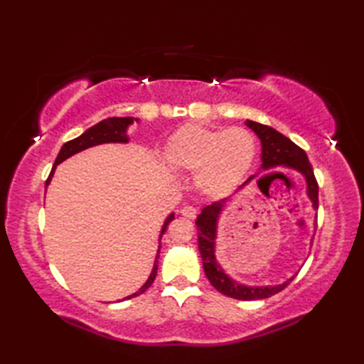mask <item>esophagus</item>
<instances>
[{"instance_id":"1","label":"esophagus","mask_w":364,"mask_h":364,"mask_svg":"<svg viewBox=\"0 0 364 364\" xmlns=\"http://www.w3.org/2000/svg\"><path fill=\"white\" fill-rule=\"evenodd\" d=\"M180 213H181V215H184V218H188V219H196V215H197V210H196L194 206H191V205L183 206L181 210H180Z\"/></svg>"}]
</instances>
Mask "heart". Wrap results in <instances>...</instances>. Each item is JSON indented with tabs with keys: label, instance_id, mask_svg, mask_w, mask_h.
I'll list each match as a JSON object with an SVG mask.
<instances>
[{
	"label": "heart",
	"instance_id": "1",
	"mask_svg": "<svg viewBox=\"0 0 364 364\" xmlns=\"http://www.w3.org/2000/svg\"><path fill=\"white\" fill-rule=\"evenodd\" d=\"M257 153V139L249 129L188 123L168 137L164 156L172 168L196 172L197 188L215 198L242 183Z\"/></svg>",
	"mask_w": 364,
	"mask_h": 364
}]
</instances>
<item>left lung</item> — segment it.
<instances>
[{
  "label": "left lung",
  "mask_w": 364,
  "mask_h": 364,
  "mask_svg": "<svg viewBox=\"0 0 364 364\" xmlns=\"http://www.w3.org/2000/svg\"><path fill=\"white\" fill-rule=\"evenodd\" d=\"M245 125L249 127L253 133H257L261 141V168L270 170L275 167H288L292 170H297V172L304 175L305 178L306 194L313 202V208L318 210L319 186L318 181H316L313 167L310 164V161H308L306 153L301 150L299 145L294 144L291 139L283 136L282 133H278L274 128L261 125V123L252 120H247ZM252 178L255 176H250L241 188H244ZM228 200L223 198L220 202H214L213 205L205 206L196 220V225L198 228V250L203 261V269L208 280H210V283L219 292L237 300H258L272 297L274 294L284 289L286 286L292 282L294 277L288 278L284 283L277 286H245L237 283L230 275L223 272L222 266L219 264L218 259H215L218 220Z\"/></svg>",
  "instance_id": "left-lung-1"
}]
</instances>
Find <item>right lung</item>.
<instances>
[{"mask_svg": "<svg viewBox=\"0 0 364 364\" xmlns=\"http://www.w3.org/2000/svg\"><path fill=\"white\" fill-rule=\"evenodd\" d=\"M133 122H134L133 117H109V119H105V120H102L100 123H97V125L90 127V128L86 131V133H82L80 137L73 139V141L65 142V144L63 145V149H60L56 161H54V166H53V168H51V173H50V176H48V180H46V183H45V186H48V184H50L51 178H53V173H54V170H56V166L60 164V162H63V161H65L67 158L73 156V154L80 153V151H82V150H86V149H89V146H95V145H100V144H111V142H112V144H114V142H117V144H127V142L129 141L128 136H127V129H128V127H129ZM136 122H137V119H136ZM173 219H175L173 213L170 214L168 218L166 219L164 225H162V230H161L159 241H161L162 235L166 233L167 225H168V223L172 222ZM159 249H161V245H159ZM159 249H158L156 259H154L153 270H151V274H150V277H149V280L145 282V284L142 286L141 289L136 291L134 294H131V296L125 297L123 300L131 299V297H136V296H141L142 292H145L146 289L150 288L151 283L154 282V278H156V274H158Z\"/></svg>", "mask_w": 364, "mask_h": 364, "instance_id": "add662e5", "label": "right lung"}]
</instances>
